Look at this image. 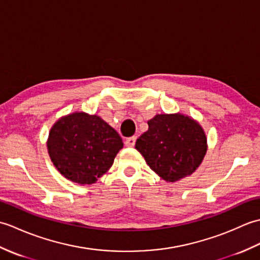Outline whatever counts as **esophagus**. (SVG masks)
Returning <instances> with one entry per match:
<instances>
[{
    "instance_id": "1",
    "label": "esophagus",
    "mask_w": 260,
    "mask_h": 260,
    "mask_svg": "<svg viewBox=\"0 0 260 260\" xmlns=\"http://www.w3.org/2000/svg\"><path fill=\"white\" fill-rule=\"evenodd\" d=\"M136 140H137V137H130V138H128V139H125L124 145L126 147H135Z\"/></svg>"
}]
</instances>
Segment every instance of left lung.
I'll use <instances>...</instances> for the list:
<instances>
[{
  "label": "left lung",
  "instance_id": "obj_1",
  "mask_svg": "<svg viewBox=\"0 0 260 260\" xmlns=\"http://www.w3.org/2000/svg\"><path fill=\"white\" fill-rule=\"evenodd\" d=\"M137 139L136 149L150 169L167 182L191 176L199 168L208 145L198 121L182 113L155 114Z\"/></svg>",
  "mask_w": 260,
  "mask_h": 260
}]
</instances>
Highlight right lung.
I'll return each instance as SVG.
<instances>
[{
	"mask_svg": "<svg viewBox=\"0 0 260 260\" xmlns=\"http://www.w3.org/2000/svg\"><path fill=\"white\" fill-rule=\"evenodd\" d=\"M47 147L57 171L68 180L84 186L95 183L111 168L123 142L99 115L73 112L52 125Z\"/></svg>",
	"mask_w": 260,
	"mask_h": 260,
	"instance_id": "add662e5",
	"label": "right lung"
}]
</instances>
